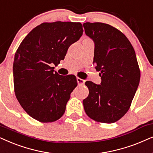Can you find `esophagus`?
<instances>
[{
	"mask_svg": "<svg viewBox=\"0 0 153 153\" xmlns=\"http://www.w3.org/2000/svg\"><path fill=\"white\" fill-rule=\"evenodd\" d=\"M77 82H78V85H84L85 80H82V79H81L80 78H77Z\"/></svg>",
	"mask_w": 153,
	"mask_h": 153,
	"instance_id": "1",
	"label": "esophagus"
}]
</instances>
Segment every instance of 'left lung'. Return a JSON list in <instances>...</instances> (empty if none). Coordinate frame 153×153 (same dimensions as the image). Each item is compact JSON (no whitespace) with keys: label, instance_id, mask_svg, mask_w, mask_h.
I'll list each match as a JSON object with an SVG mask.
<instances>
[{"label":"left lung","instance_id":"1","mask_svg":"<svg viewBox=\"0 0 153 153\" xmlns=\"http://www.w3.org/2000/svg\"><path fill=\"white\" fill-rule=\"evenodd\" d=\"M95 44L93 64L100 71L101 85L87 81L85 113L94 120L113 123L129 111L139 84L140 72L135 51L120 30L101 22L83 24Z\"/></svg>","mask_w":153,"mask_h":153}]
</instances>
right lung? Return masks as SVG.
Returning a JSON list of instances; mask_svg holds the SVG:
<instances>
[{
	"mask_svg": "<svg viewBox=\"0 0 153 153\" xmlns=\"http://www.w3.org/2000/svg\"><path fill=\"white\" fill-rule=\"evenodd\" d=\"M80 22H44L22 40L13 64L14 89L23 109L40 123H52L64 115L75 87V75H59L55 66L71 44L82 35Z\"/></svg>",
	"mask_w": 153,
	"mask_h": 153,
	"instance_id": "1",
	"label": "right lung"
}]
</instances>
